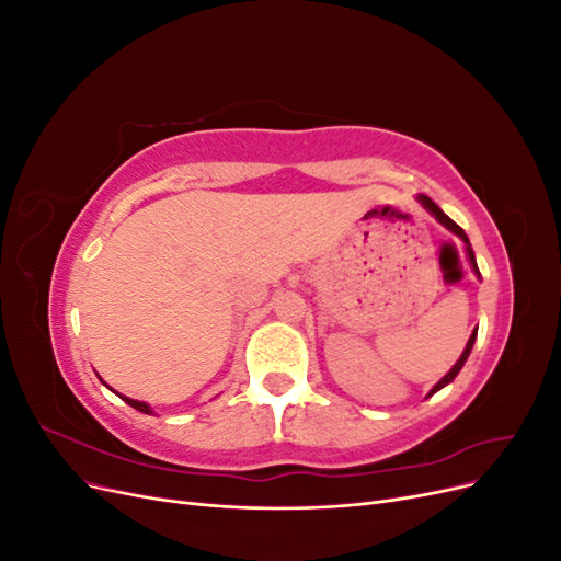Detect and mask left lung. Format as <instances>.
Masks as SVG:
<instances>
[{
  "label": "left lung",
  "mask_w": 561,
  "mask_h": 561,
  "mask_svg": "<svg viewBox=\"0 0 561 561\" xmlns=\"http://www.w3.org/2000/svg\"><path fill=\"white\" fill-rule=\"evenodd\" d=\"M416 201L421 203V206L423 208H426L435 219H437V222L439 225H443L445 229H449L454 236H458V239H461L463 241V248H466V254H468V262H470V266H472V271H474V276H478L480 278V268H478V262H474V252H472V248H470V241H468V236H466V231L461 229V227H458L456 222H454V219L451 217H447L443 210H439L437 206H435V203L426 196V194H419L416 196ZM474 339H478V328H474L472 330V334H470V339H468V344H466V348H463V353H461V358H458L456 360V365L447 371V375L443 377V379H439L433 388H431V393H428V398L433 396V393H437V390L439 388H445V386H449L454 379H456V375H458V371H461V367L466 365V360H468V355H470V351H472V344H474Z\"/></svg>",
  "instance_id": "1"
}]
</instances>
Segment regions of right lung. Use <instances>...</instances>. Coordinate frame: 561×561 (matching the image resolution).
<instances>
[{
	"label": "right lung",
	"mask_w": 561,
	"mask_h": 561,
	"mask_svg": "<svg viewBox=\"0 0 561 561\" xmlns=\"http://www.w3.org/2000/svg\"><path fill=\"white\" fill-rule=\"evenodd\" d=\"M100 379V377H98ZM100 381H103V379H100ZM105 383V381H103ZM107 386V383H105ZM110 388V386H107ZM112 390V388H110ZM114 393H116V390H114ZM118 398H122L126 404H130L133 407V410H138V412H142V414H154V410H151V407L147 404V402H140V400H133V398H126V396H122V393H116Z\"/></svg>",
	"instance_id": "1"
}]
</instances>
